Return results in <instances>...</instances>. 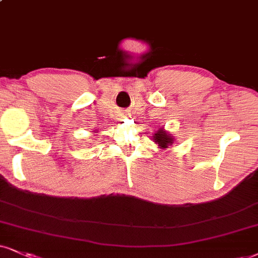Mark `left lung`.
Listing matches in <instances>:
<instances>
[{
	"instance_id": "1",
	"label": "left lung",
	"mask_w": 258,
	"mask_h": 258,
	"mask_svg": "<svg viewBox=\"0 0 258 258\" xmlns=\"http://www.w3.org/2000/svg\"><path fill=\"white\" fill-rule=\"evenodd\" d=\"M153 141L159 146V148H167L170 145H173L174 139L171 134H167L163 128H160L153 136Z\"/></svg>"
}]
</instances>
